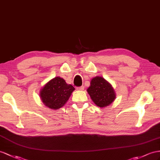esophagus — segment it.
Instances as JSON below:
<instances>
[{"instance_id": "1", "label": "esophagus", "mask_w": 160, "mask_h": 160, "mask_svg": "<svg viewBox=\"0 0 160 160\" xmlns=\"http://www.w3.org/2000/svg\"><path fill=\"white\" fill-rule=\"evenodd\" d=\"M84 89V86H82V87H78L77 88V90H78V91H83Z\"/></svg>"}]
</instances>
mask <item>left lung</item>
Returning a JSON list of instances; mask_svg holds the SVG:
<instances>
[{"instance_id": "8db88e82", "label": "left lung", "mask_w": 160, "mask_h": 160, "mask_svg": "<svg viewBox=\"0 0 160 160\" xmlns=\"http://www.w3.org/2000/svg\"><path fill=\"white\" fill-rule=\"evenodd\" d=\"M87 92L94 103L100 108L107 107L116 99V93L112 84L100 76L91 80Z\"/></svg>"}]
</instances>
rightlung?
Masks as SVG:
<instances>
[{
    "label": "right lung",
    "instance_id": "add662e5",
    "mask_svg": "<svg viewBox=\"0 0 160 160\" xmlns=\"http://www.w3.org/2000/svg\"><path fill=\"white\" fill-rule=\"evenodd\" d=\"M74 90L72 85L68 84L61 77H55L40 90V97L45 106L58 109L67 103Z\"/></svg>",
    "mask_w": 160,
    "mask_h": 160
}]
</instances>
